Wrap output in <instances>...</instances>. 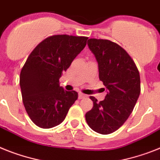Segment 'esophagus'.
Masks as SVG:
<instances>
[{
    "label": "esophagus",
    "instance_id": "1",
    "mask_svg": "<svg viewBox=\"0 0 160 160\" xmlns=\"http://www.w3.org/2000/svg\"><path fill=\"white\" fill-rule=\"evenodd\" d=\"M86 97L87 96L85 94L80 92V93H79V96H78V98H79V99H83V98H86Z\"/></svg>",
    "mask_w": 160,
    "mask_h": 160
}]
</instances>
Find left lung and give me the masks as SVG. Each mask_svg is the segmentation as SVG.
Wrapping results in <instances>:
<instances>
[{
  "label": "left lung",
  "instance_id": "left-lung-1",
  "mask_svg": "<svg viewBox=\"0 0 160 160\" xmlns=\"http://www.w3.org/2000/svg\"><path fill=\"white\" fill-rule=\"evenodd\" d=\"M88 45L98 63L99 79L107 93L101 102L90 97L93 107L85 119L95 132L112 133L123 125L135 107L141 92L140 75L132 58L116 43L89 39Z\"/></svg>",
  "mask_w": 160,
  "mask_h": 160
}]
</instances>
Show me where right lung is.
<instances>
[{"instance_id": "right-lung-1", "label": "right lung", "mask_w": 160, "mask_h": 160, "mask_svg": "<svg viewBox=\"0 0 160 160\" xmlns=\"http://www.w3.org/2000/svg\"><path fill=\"white\" fill-rule=\"evenodd\" d=\"M87 40L54 35L41 41L28 56L20 73V88L27 113L40 128L60 124L77 100V92L64 90L59 79L85 47Z\"/></svg>"}]
</instances>
